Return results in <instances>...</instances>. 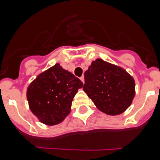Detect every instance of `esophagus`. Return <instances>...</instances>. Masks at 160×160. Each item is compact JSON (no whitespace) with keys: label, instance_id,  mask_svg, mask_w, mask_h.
Masks as SVG:
<instances>
[{"label":"esophagus","instance_id":"esophagus-1","mask_svg":"<svg viewBox=\"0 0 160 160\" xmlns=\"http://www.w3.org/2000/svg\"><path fill=\"white\" fill-rule=\"evenodd\" d=\"M80 79H81V81H82V82H83V83H84V82H85V79H84V76H82V77H81V78H80Z\"/></svg>","mask_w":160,"mask_h":160}]
</instances>
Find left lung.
I'll return each instance as SVG.
<instances>
[{
	"label": "left lung",
	"mask_w": 160,
	"mask_h": 160,
	"mask_svg": "<svg viewBox=\"0 0 160 160\" xmlns=\"http://www.w3.org/2000/svg\"><path fill=\"white\" fill-rule=\"evenodd\" d=\"M83 90L98 110L109 115L122 114L135 97V80L119 66L100 58L85 72Z\"/></svg>",
	"instance_id": "obj_1"
}]
</instances>
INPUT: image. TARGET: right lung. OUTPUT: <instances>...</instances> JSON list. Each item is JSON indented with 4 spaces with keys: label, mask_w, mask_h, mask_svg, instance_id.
<instances>
[{
    "label": "right lung",
    "mask_w": 160,
    "mask_h": 160,
    "mask_svg": "<svg viewBox=\"0 0 160 160\" xmlns=\"http://www.w3.org/2000/svg\"><path fill=\"white\" fill-rule=\"evenodd\" d=\"M82 86L80 79L57 63L29 86L26 95L29 108L42 123H60L70 114L73 98Z\"/></svg>",
    "instance_id": "add662e5"
}]
</instances>
